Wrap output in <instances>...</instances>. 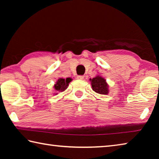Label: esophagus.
Returning <instances> with one entry per match:
<instances>
[{"instance_id":"obj_1","label":"esophagus","mask_w":159,"mask_h":159,"mask_svg":"<svg viewBox=\"0 0 159 159\" xmlns=\"http://www.w3.org/2000/svg\"><path fill=\"white\" fill-rule=\"evenodd\" d=\"M77 79H80V80H83V79H84V76H78Z\"/></svg>"}]
</instances>
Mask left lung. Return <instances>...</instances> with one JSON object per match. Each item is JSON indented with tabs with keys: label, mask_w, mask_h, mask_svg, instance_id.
Listing matches in <instances>:
<instances>
[{
	"label": "left lung",
	"mask_w": 159,
	"mask_h": 159,
	"mask_svg": "<svg viewBox=\"0 0 159 159\" xmlns=\"http://www.w3.org/2000/svg\"><path fill=\"white\" fill-rule=\"evenodd\" d=\"M91 81L93 90L97 93L102 95H107L109 93V86L106 82V80L100 76H97L93 79H90Z\"/></svg>",
	"instance_id": "8db88e82"
}]
</instances>
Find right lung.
I'll list each match as a JSON object with an SVG mask.
<instances>
[{
    "label": "right lung",
    "mask_w": 159,
    "mask_h": 159,
    "mask_svg": "<svg viewBox=\"0 0 159 159\" xmlns=\"http://www.w3.org/2000/svg\"><path fill=\"white\" fill-rule=\"evenodd\" d=\"M71 78H66V79H59L57 81L54 85V89L56 90V92H63L68 87L69 83L71 81ZM57 93H56L57 95Z\"/></svg>",
    "instance_id": "right-lung-1"
}]
</instances>
